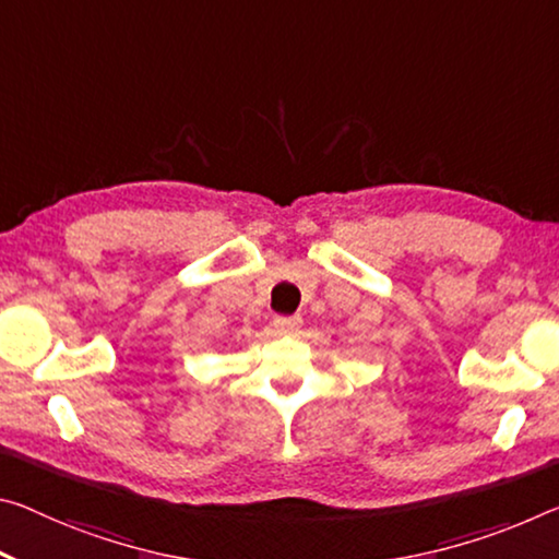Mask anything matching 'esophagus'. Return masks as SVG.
Listing matches in <instances>:
<instances>
[{"instance_id":"34e87169","label":"esophagus","mask_w":559,"mask_h":559,"mask_svg":"<svg viewBox=\"0 0 559 559\" xmlns=\"http://www.w3.org/2000/svg\"><path fill=\"white\" fill-rule=\"evenodd\" d=\"M300 323H304L300 321V316H276L273 318V325H276L281 333H296Z\"/></svg>"}]
</instances>
